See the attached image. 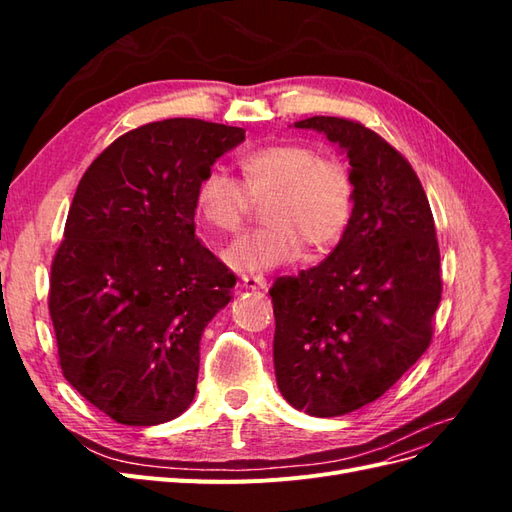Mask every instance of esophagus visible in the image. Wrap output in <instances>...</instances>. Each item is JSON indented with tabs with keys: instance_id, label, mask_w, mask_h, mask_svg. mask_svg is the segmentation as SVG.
Returning <instances> with one entry per match:
<instances>
[{
	"instance_id": "obj_1",
	"label": "esophagus",
	"mask_w": 512,
	"mask_h": 512,
	"mask_svg": "<svg viewBox=\"0 0 512 512\" xmlns=\"http://www.w3.org/2000/svg\"><path fill=\"white\" fill-rule=\"evenodd\" d=\"M241 286L245 290H267V280H265V277H258V275H243Z\"/></svg>"
}]
</instances>
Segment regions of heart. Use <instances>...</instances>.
Here are the masks:
<instances>
[{"label":"heart","mask_w":512,"mask_h":512,"mask_svg":"<svg viewBox=\"0 0 512 512\" xmlns=\"http://www.w3.org/2000/svg\"><path fill=\"white\" fill-rule=\"evenodd\" d=\"M239 164L243 183L213 166L196 188L198 218L220 232L237 230L254 203L267 198V224L224 250L230 269L271 271L299 258L303 245L324 252L342 239L354 207V183L344 162L320 158L318 149L303 143H277L245 153Z\"/></svg>","instance_id":"1"}]
</instances>
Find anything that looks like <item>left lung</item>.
Returning <instances> with one entry per match:
<instances>
[{
  "label": "left lung",
  "instance_id": "1",
  "mask_svg": "<svg viewBox=\"0 0 512 512\" xmlns=\"http://www.w3.org/2000/svg\"><path fill=\"white\" fill-rule=\"evenodd\" d=\"M346 153L354 207L318 267L269 290L273 363L292 408L329 418L382 397L429 348L442 297L429 200L408 160L376 132L342 117H309Z\"/></svg>",
  "mask_w": 512,
  "mask_h": 512
}]
</instances>
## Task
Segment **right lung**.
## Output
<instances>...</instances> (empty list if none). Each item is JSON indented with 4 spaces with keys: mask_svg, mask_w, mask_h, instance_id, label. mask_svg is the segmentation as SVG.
<instances>
[{
    "mask_svg": "<svg viewBox=\"0 0 512 512\" xmlns=\"http://www.w3.org/2000/svg\"><path fill=\"white\" fill-rule=\"evenodd\" d=\"M243 141L222 123L153 121L106 147L76 188L49 312L66 380L121 425L192 404L200 337L235 286L194 235L196 188Z\"/></svg>",
    "mask_w": 512,
    "mask_h": 512,
    "instance_id": "right-lung-1",
    "label": "right lung"
}]
</instances>
